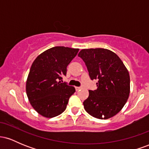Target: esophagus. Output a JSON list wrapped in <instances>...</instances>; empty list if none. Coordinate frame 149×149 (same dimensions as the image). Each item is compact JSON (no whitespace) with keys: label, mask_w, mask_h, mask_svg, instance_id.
Segmentation results:
<instances>
[{"label":"esophagus","mask_w":149,"mask_h":149,"mask_svg":"<svg viewBox=\"0 0 149 149\" xmlns=\"http://www.w3.org/2000/svg\"><path fill=\"white\" fill-rule=\"evenodd\" d=\"M76 91H78V90H80V89H81V88H80V87H76Z\"/></svg>","instance_id":"obj_1"}]
</instances>
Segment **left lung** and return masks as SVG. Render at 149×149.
<instances>
[{"mask_svg":"<svg viewBox=\"0 0 149 149\" xmlns=\"http://www.w3.org/2000/svg\"><path fill=\"white\" fill-rule=\"evenodd\" d=\"M78 57L85 63L91 80H98L97 90H89L83 102L85 110L99 119L116 116L130 92V74L123 62L116 53L104 48L83 49Z\"/></svg>","mask_w":149,"mask_h":149,"instance_id":"1","label":"left lung"}]
</instances>
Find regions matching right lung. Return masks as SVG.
Masks as SVG:
<instances>
[{
  "instance_id": "add662e5",
  "label": "right lung",
  "mask_w": 149,
  "mask_h": 149,
  "mask_svg": "<svg viewBox=\"0 0 149 149\" xmlns=\"http://www.w3.org/2000/svg\"><path fill=\"white\" fill-rule=\"evenodd\" d=\"M79 49L57 46L39 54L27 77L26 92L31 105L45 118L60 115L66 109L74 87L61 83V76Z\"/></svg>"
}]
</instances>
